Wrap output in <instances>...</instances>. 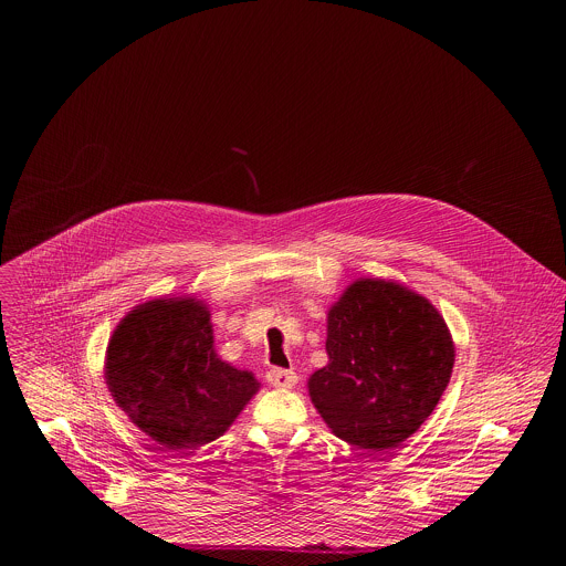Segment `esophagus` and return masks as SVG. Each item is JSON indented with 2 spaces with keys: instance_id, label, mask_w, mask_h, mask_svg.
<instances>
[{
  "instance_id": "34e87169",
  "label": "esophagus",
  "mask_w": 566,
  "mask_h": 566,
  "mask_svg": "<svg viewBox=\"0 0 566 566\" xmlns=\"http://www.w3.org/2000/svg\"><path fill=\"white\" fill-rule=\"evenodd\" d=\"M266 380H269L273 387L291 389V387L297 382V376H295V371H291V369L273 367V369H269V371H266Z\"/></svg>"
}]
</instances>
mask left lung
Wrapping results in <instances>:
<instances>
[{"label":"left lung","mask_w":566,"mask_h":566,"mask_svg":"<svg viewBox=\"0 0 566 566\" xmlns=\"http://www.w3.org/2000/svg\"><path fill=\"white\" fill-rule=\"evenodd\" d=\"M329 365L308 378L319 417L360 450H389L432 415L454 345L439 311L406 286L358 280L329 311Z\"/></svg>","instance_id":"8db88e82"}]
</instances>
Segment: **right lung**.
<instances>
[{"instance_id": "obj_1", "label": "right lung", "mask_w": 566, "mask_h": 566, "mask_svg": "<svg viewBox=\"0 0 566 566\" xmlns=\"http://www.w3.org/2000/svg\"><path fill=\"white\" fill-rule=\"evenodd\" d=\"M107 385L118 408L166 448L221 437L258 391V380L219 360L210 313L195 300L134 308L107 347Z\"/></svg>"}]
</instances>
